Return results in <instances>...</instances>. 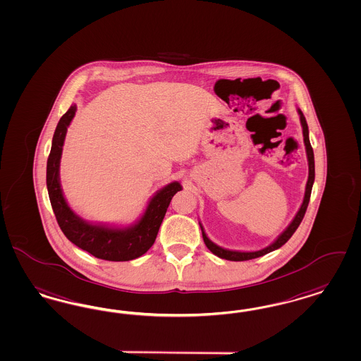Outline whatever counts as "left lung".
<instances>
[{
    "label": "left lung",
    "instance_id": "8db88e82",
    "mask_svg": "<svg viewBox=\"0 0 361 361\" xmlns=\"http://www.w3.org/2000/svg\"><path fill=\"white\" fill-rule=\"evenodd\" d=\"M298 115H300V121L302 126V135H304V145H305V149H307V166H309V176H307V187H305V195H304V200L302 204L300 207V210L295 214L293 221L289 224V226L286 227L280 235L277 237V240H274L273 243H270L267 247L257 250V252H237V250H228V249H224L218 245H215L213 240H209V237L204 233V228L200 225V230H202V237L203 240L207 246V249L215 254L219 258L224 259H228V261H247V259H253V258H258L262 257L265 254L270 253L273 250L280 249L282 245H285L289 238L294 234V231L297 230V227L300 226L305 212H307V204H309V200H310V192H312V187H313V182H314V155H313V148L310 146L309 142V130H307V119L304 116V114L301 112V109H297Z\"/></svg>",
    "mask_w": 361,
    "mask_h": 361
}]
</instances>
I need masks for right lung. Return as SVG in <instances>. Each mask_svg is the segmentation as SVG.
<instances>
[{
  "instance_id": "add662e5",
  "label": "right lung",
  "mask_w": 361,
  "mask_h": 361,
  "mask_svg": "<svg viewBox=\"0 0 361 361\" xmlns=\"http://www.w3.org/2000/svg\"><path fill=\"white\" fill-rule=\"evenodd\" d=\"M75 114L76 106H71L57 123L47 163V187L57 224L68 240L96 258L116 262L131 261L154 245L167 207L182 186L179 182H171L157 191L142 218L131 226H108L84 221L68 206L60 185V159L68 126Z\"/></svg>"
}]
</instances>
